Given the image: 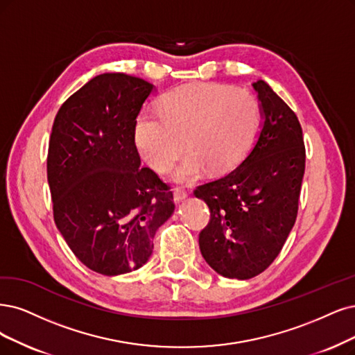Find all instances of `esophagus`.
<instances>
[{
    "instance_id": "34e87169",
    "label": "esophagus",
    "mask_w": 355,
    "mask_h": 355,
    "mask_svg": "<svg viewBox=\"0 0 355 355\" xmlns=\"http://www.w3.org/2000/svg\"><path fill=\"white\" fill-rule=\"evenodd\" d=\"M186 198H187V191L184 189H181V187H175L174 189V202L175 203L182 202Z\"/></svg>"
}]
</instances>
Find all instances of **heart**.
<instances>
[{"label": "heart", "instance_id": "b5f03b06", "mask_svg": "<svg viewBox=\"0 0 355 355\" xmlns=\"http://www.w3.org/2000/svg\"><path fill=\"white\" fill-rule=\"evenodd\" d=\"M156 114L141 111L135 121V143L156 173L174 166L184 148L175 180L190 182L206 169L222 174L252 149L263 110L250 90L198 82L178 86L157 102Z\"/></svg>", "mask_w": 355, "mask_h": 355}]
</instances>
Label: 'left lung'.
Masks as SVG:
<instances>
[{
  "label": "left lung",
  "instance_id": "left-lung-1",
  "mask_svg": "<svg viewBox=\"0 0 355 355\" xmlns=\"http://www.w3.org/2000/svg\"><path fill=\"white\" fill-rule=\"evenodd\" d=\"M265 123L252 152L227 175L198 186L211 219L200 252L225 278L250 279L266 270L293 230L306 169L303 130L295 112L263 80L253 83Z\"/></svg>",
  "mask_w": 355,
  "mask_h": 355
}]
</instances>
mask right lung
Segmentation results:
<instances>
[{
	"label": "right lung",
	"mask_w": 355,
	"mask_h": 355,
	"mask_svg": "<svg viewBox=\"0 0 355 355\" xmlns=\"http://www.w3.org/2000/svg\"><path fill=\"white\" fill-rule=\"evenodd\" d=\"M155 86L105 73L58 110L46 174L55 225L74 256L115 277L146 263L156 230L174 212L171 187L140 166L135 121Z\"/></svg>",
	"instance_id": "add662e5"
}]
</instances>
